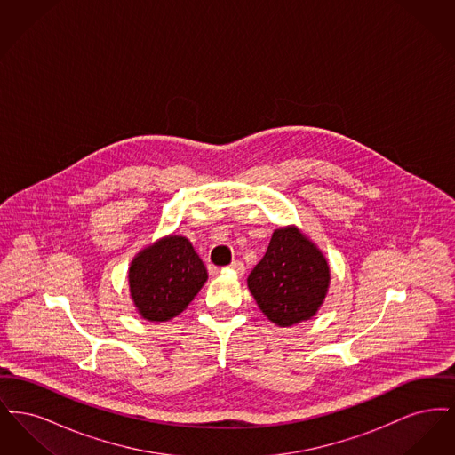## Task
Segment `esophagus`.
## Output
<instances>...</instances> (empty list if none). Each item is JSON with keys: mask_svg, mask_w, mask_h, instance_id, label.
I'll use <instances>...</instances> for the list:
<instances>
[{"mask_svg": "<svg viewBox=\"0 0 455 455\" xmlns=\"http://www.w3.org/2000/svg\"><path fill=\"white\" fill-rule=\"evenodd\" d=\"M230 269H232L237 276H243V273H245V266H243V262H240V260H234V262L230 264Z\"/></svg>", "mask_w": 455, "mask_h": 455, "instance_id": "34e87169", "label": "esophagus"}]
</instances>
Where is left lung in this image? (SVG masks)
Masks as SVG:
<instances>
[{
	"label": "left lung",
	"mask_w": 455,
	"mask_h": 455,
	"mask_svg": "<svg viewBox=\"0 0 455 455\" xmlns=\"http://www.w3.org/2000/svg\"><path fill=\"white\" fill-rule=\"evenodd\" d=\"M329 284V262L297 225L273 232L264 258L247 278L260 312L280 327L310 321L323 307Z\"/></svg>",
	"instance_id": "8db88e82"
}]
</instances>
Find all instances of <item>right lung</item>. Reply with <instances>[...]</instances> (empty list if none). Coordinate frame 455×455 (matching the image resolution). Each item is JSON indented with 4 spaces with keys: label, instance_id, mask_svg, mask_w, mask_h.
<instances>
[{
    "label": "right lung",
    "instance_id": "right-lung-1",
    "mask_svg": "<svg viewBox=\"0 0 455 455\" xmlns=\"http://www.w3.org/2000/svg\"><path fill=\"white\" fill-rule=\"evenodd\" d=\"M206 280L208 271L189 238L175 234L141 249L128 269L132 305L150 323H165L184 312Z\"/></svg>",
    "mask_w": 455,
    "mask_h": 455
}]
</instances>
